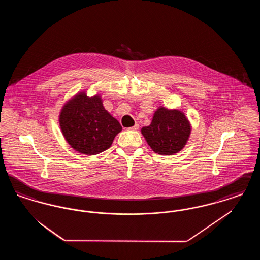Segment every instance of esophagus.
<instances>
[{
	"instance_id": "esophagus-1",
	"label": "esophagus",
	"mask_w": 260,
	"mask_h": 260,
	"mask_svg": "<svg viewBox=\"0 0 260 260\" xmlns=\"http://www.w3.org/2000/svg\"><path fill=\"white\" fill-rule=\"evenodd\" d=\"M138 127H139V125L138 124H136L134 126H132V127H128V129H131V131H137L138 129Z\"/></svg>"
}]
</instances>
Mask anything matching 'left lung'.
Returning a JSON list of instances; mask_svg holds the SVG:
<instances>
[{"instance_id":"obj_1","label":"left lung","mask_w":260,"mask_h":260,"mask_svg":"<svg viewBox=\"0 0 260 260\" xmlns=\"http://www.w3.org/2000/svg\"><path fill=\"white\" fill-rule=\"evenodd\" d=\"M191 131V124L183 112L160 106L151 124L141 128V134L155 153L174 155L185 147Z\"/></svg>"}]
</instances>
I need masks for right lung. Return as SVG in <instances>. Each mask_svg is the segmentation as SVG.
I'll use <instances>...</instances> for the list:
<instances>
[{"instance_id":"add662e5","label":"right lung","mask_w":260,"mask_h":260,"mask_svg":"<svg viewBox=\"0 0 260 260\" xmlns=\"http://www.w3.org/2000/svg\"><path fill=\"white\" fill-rule=\"evenodd\" d=\"M62 135L75 151L96 155L108 148L121 131L120 123L103 106L100 94L83 90L64 103L59 113Z\"/></svg>"}]
</instances>
